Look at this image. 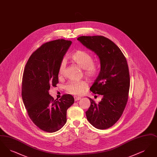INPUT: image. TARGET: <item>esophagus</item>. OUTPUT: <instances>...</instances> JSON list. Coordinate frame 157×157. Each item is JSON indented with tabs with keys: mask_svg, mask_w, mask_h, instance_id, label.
<instances>
[{
	"mask_svg": "<svg viewBox=\"0 0 157 157\" xmlns=\"http://www.w3.org/2000/svg\"><path fill=\"white\" fill-rule=\"evenodd\" d=\"M74 99H75V101H78V100L81 99V97H78L75 96V97H74Z\"/></svg>",
	"mask_w": 157,
	"mask_h": 157,
	"instance_id": "34e87169",
	"label": "esophagus"
}]
</instances>
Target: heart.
<instances>
[{
    "label": "heart",
    "mask_w": 157,
    "mask_h": 157,
    "mask_svg": "<svg viewBox=\"0 0 157 157\" xmlns=\"http://www.w3.org/2000/svg\"><path fill=\"white\" fill-rule=\"evenodd\" d=\"M69 58L79 67L84 69V73L88 78H93L96 76L98 72L97 65L94 63V59L90 53L78 50L72 53ZM66 67V63L62 60L60 63L58 69V75L59 77L64 75ZM88 88V83L84 81H72L68 82L65 86V89L68 92L72 95H80Z\"/></svg>",
    "instance_id": "heart-1"
}]
</instances>
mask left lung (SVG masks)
Segmentation results:
<instances>
[{
  "mask_svg": "<svg viewBox=\"0 0 157 157\" xmlns=\"http://www.w3.org/2000/svg\"><path fill=\"white\" fill-rule=\"evenodd\" d=\"M77 39L97 55L101 65L90 90L103 97L98 104L89 98L87 120L98 129L109 128L120 119L127 104L130 85L127 59L120 48L104 36H82Z\"/></svg>",
  "mask_w": 157,
  "mask_h": 157,
  "instance_id": "8db88e82",
  "label": "left lung"
}]
</instances>
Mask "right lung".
I'll return each mask as SVG.
<instances>
[{
    "instance_id": "right-lung-1",
    "label": "right lung",
    "mask_w": 157,
    "mask_h": 157,
    "mask_svg": "<svg viewBox=\"0 0 157 157\" xmlns=\"http://www.w3.org/2000/svg\"><path fill=\"white\" fill-rule=\"evenodd\" d=\"M70 40L58 39L42 45L33 53L25 67L22 97L32 122L40 129L54 132L67 122V109L74 103L69 94L56 101L49 95L51 86L59 82L58 69Z\"/></svg>"
}]
</instances>
